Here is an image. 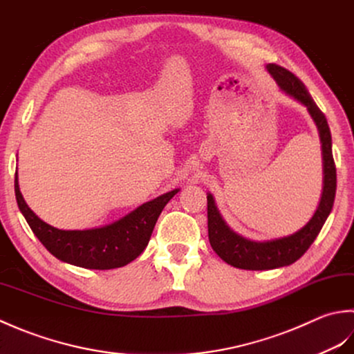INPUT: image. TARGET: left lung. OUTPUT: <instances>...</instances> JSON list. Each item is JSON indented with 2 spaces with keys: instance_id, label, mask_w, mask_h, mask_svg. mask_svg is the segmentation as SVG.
<instances>
[{
  "instance_id": "1",
  "label": "left lung",
  "mask_w": 354,
  "mask_h": 354,
  "mask_svg": "<svg viewBox=\"0 0 354 354\" xmlns=\"http://www.w3.org/2000/svg\"><path fill=\"white\" fill-rule=\"evenodd\" d=\"M268 71L275 79L281 91L298 100L307 108L310 116L319 131L321 149H322V194L319 205L316 207L313 217L308 220L304 227L288 236L277 238L270 241H252L238 235L223 220L220 211L215 205L212 194H207V234L209 243L223 261L234 266L236 269L244 270H270L284 268L293 264L306 254L312 246L315 238L318 236L321 229L331 212L336 194V167L331 153V134L324 113L315 104L306 85L290 71L268 64Z\"/></svg>"
}]
</instances>
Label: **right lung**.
<instances>
[{"instance_id":"obj_1","label":"right lung","mask_w":354,"mask_h":354,"mask_svg":"<svg viewBox=\"0 0 354 354\" xmlns=\"http://www.w3.org/2000/svg\"><path fill=\"white\" fill-rule=\"evenodd\" d=\"M178 191L162 194L110 225L84 230H62L47 225L27 206L19 191L18 172H15L17 203L33 234L53 257L84 269H116L139 257L148 246L158 215Z\"/></svg>"}]
</instances>
